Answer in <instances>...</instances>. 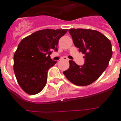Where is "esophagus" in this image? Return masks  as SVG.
I'll return each instance as SVG.
<instances>
[{
  "mask_svg": "<svg viewBox=\"0 0 121 121\" xmlns=\"http://www.w3.org/2000/svg\"><path fill=\"white\" fill-rule=\"evenodd\" d=\"M62 60L63 61H69V60H68L67 58H66V57H64V58H62Z\"/></svg>",
  "mask_w": 121,
  "mask_h": 121,
  "instance_id": "1",
  "label": "esophagus"
}]
</instances>
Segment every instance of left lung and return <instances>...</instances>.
<instances>
[{"mask_svg": "<svg viewBox=\"0 0 121 121\" xmlns=\"http://www.w3.org/2000/svg\"><path fill=\"white\" fill-rule=\"evenodd\" d=\"M74 45L84 54L82 66L70 60V68L63 72L68 80L76 85L85 86L97 80L105 70L112 51L109 39L99 31L86 29H70Z\"/></svg>", "mask_w": 121, "mask_h": 121, "instance_id": "left-lung-1", "label": "left lung"}]
</instances>
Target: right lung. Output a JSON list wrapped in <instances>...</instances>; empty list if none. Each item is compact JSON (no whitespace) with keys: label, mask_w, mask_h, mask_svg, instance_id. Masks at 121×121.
<instances>
[{"label":"right lung","mask_w":121,"mask_h":121,"mask_svg":"<svg viewBox=\"0 0 121 121\" xmlns=\"http://www.w3.org/2000/svg\"><path fill=\"white\" fill-rule=\"evenodd\" d=\"M67 31L43 29L20 42L14 55V71L18 83L27 94H38L45 86L48 71L56 63L49 56L51 51H58L59 39Z\"/></svg>","instance_id":"right-lung-1"}]
</instances>
